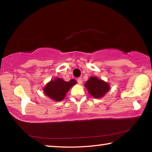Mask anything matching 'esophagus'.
I'll return each mask as SVG.
<instances>
[{"label":"esophagus","instance_id":"34e87169","mask_svg":"<svg viewBox=\"0 0 152 152\" xmlns=\"http://www.w3.org/2000/svg\"><path fill=\"white\" fill-rule=\"evenodd\" d=\"M77 81H78V83L79 84H81L82 83V78L80 77V78H78V79H77Z\"/></svg>","mask_w":152,"mask_h":152}]
</instances>
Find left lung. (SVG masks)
Wrapping results in <instances>:
<instances>
[{
    "label": "left lung",
    "instance_id": "1",
    "mask_svg": "<svg viewBox=\"0 0 152 152\" xmlns=\"http://www.w3.org/2000/svg\"><path fill=\"white\" fill-rule=\"evenodd\" d=\"M84 86L89 94L95 99L103 97L110 89L109 83L96 76L90 77L84 84Z\"/></svg>",
    "mask_w": 152,
    "mask_h": 152
}]
</instances>
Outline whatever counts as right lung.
Here are the masks:
<instances>
[{
	"label": "right lung",
	"instance_id": "obj_1",
	"mask_svg": "<svg viewBox=\"0 0 152 152\" xmlns=\"http://www.w3.org/2000/svg\"><path fill=\"white\" fill-rule=\"evenodd\" d=\"M76 83L77 82L74 79L66 82L62 78H55L51 80L43 87V94L53 101L60 102L65 99L68 92Z\"/></svg>",
	"mask_w": 152,
	"mask_h": 152
}]
</instances>
